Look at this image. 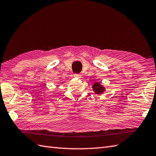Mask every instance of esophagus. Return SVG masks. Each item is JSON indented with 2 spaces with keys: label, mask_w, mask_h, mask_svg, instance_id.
Instances as JSON below:
<instances>
[{
  "label": "esophagus",
  "mask_w": 156,
  "mask_h": 156,
  "mask_svg": "<svg viewBox=\"0 0 156 156\" xmlns=\"http://www.w3.org/2000/svg\"><path fill=\"white\" fill-rule=\"evenodd\" d=\"M81 74H79V73H75L74 75V77H77V78H80L81 77Z\"/></svg>",
  "instance_id": "34e87169"
}]
</instances>
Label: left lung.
Returning <instances> with one entry per match:
<instances>
[{"mask_svg":"<svg viewBox=\"0 0 156 156\" xmlns=\"http://www.w3.org/2000/svg\"><path fill=\"white\" fill-rule=\"evenodd\" d=\"M93 91H94L97 94H101V93L105 91L103 87H102V85H100L98 82L95 83V84L93 85Z\"/></svg>","mask_w":156,"mask_h":156,"instance_id":"obj_1","label":"left lung"}]
</instances>
